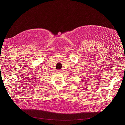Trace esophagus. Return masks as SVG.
<instances>
[{
    "instance_id": "34e87169",
    "label": "esophagus",
    "mask_w": 125,
    "mask_h": 125,
    "mask_svg": "<svg viewBox=\"0 0 125 125\" xmlns=\"http://www.w3.org/2000/svg\"><path fill=\"white\" fill-rule=\"evenodd\" d=\"M58 71H59H59H60V70H58Z\"/></svg>"
}]
</instances>
